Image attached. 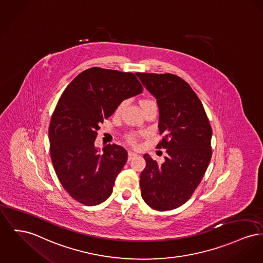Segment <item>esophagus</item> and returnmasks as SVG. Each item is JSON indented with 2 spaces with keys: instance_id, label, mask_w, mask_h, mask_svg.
<instances>
[{
  "instance_id": "1",
  "label": "esophagus",
  "mask_w": 263,
  "mask_h": 263,
  "mask_svg": "<svg viewBox=\"0 0 263 263\" xmlns=\"http://www.w3.org/2000/svg\"><path fill=\"white\" fill-rule=\"evenodd\" d=\"M136 156H137V154H136V153H134V152H128V160H132V159H134Z\"/></svg>"
}]
</instances>
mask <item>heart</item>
Returning <instances> with one entry per match:
<instances>
[{
    "label": "heart",
    "instance_id": "heart-1",
    "mask_svg": "<svg viewBox=\"0 0 263 263\" xmlns=\"http://www.w3.org/2000/svg\"><path fill=\"white\" fill-rule=\"evenodd\" d=\"M152 102H153V101H151V100H149V99H142V100L140 101V106H141V108H142V107H144V106H146V105H148V104H150V103H152ZM123 106L124 101H121V102L116 106L115 113H116V114H119V113L121 112L122 108H123ZM137 139H138V135H137V134H130V135L127 136L128 142H129L130 144H132V145H135V144L137 143Z\"/></svg>",
    "mask_w": 263,
    "mask_h": 263
}]
</instances>
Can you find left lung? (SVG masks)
Returning <instances> with one entry per match:
<instances>
[{
  "label": "left lung",
  "mask_w": 263,
  "mask_h": 263,
  "mask_svg": "<svg viewBox=\"0 0 263 263\" xmlns=\"http://www.w3.org/2000/svg\"><path fill=\"white\" fill-rule=\"evenodd\" d=\"M159 106L157 149H166L159 164L144 155L146 168L140 176L141 196L157 211L184 204L200 185L212 158V127L200 98L183 78L172 73L137 72Z\"/></svg>",
  "instance_id": "obj_1"
}]
</instances>
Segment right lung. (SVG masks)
Returning <instances> with one entry per match:
<instances>
[{
    "mask_svg": "<svg viewBox=\"0 0 263 263\" xmlns=\"http://www.w3.org/2000/svg\"><path fill=\"white\" fill-rule=\"evenodd\" d=\"M142 91L132 72L91 67L62 92L48 128L49 151L62 186L78 202L96 205L112 194L128 154L116 144L99 154L94 147L97 130L121 101Z\"/></svg>",
    "mask_w": 263,
    "mask_h": 263,
    "instance_id": "right-lung-1",
    "label": "right lung"
}]
</instances>
